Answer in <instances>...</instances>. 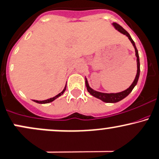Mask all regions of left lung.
<instances>
[{
    "instance_id": "1",
    "label": "left lung",
    "mask_w": 159,
    "mask_h": 159,
    "mask_svg": "<svg viewBox=\"0 0 159 159\" xmlns=\"http://www.w3.org/2000/svg\"><path fill=\"white\" fill-rule=\"evenodd\" d=\"M112 25H114V27L116 28V29L118 31H120V32L122 33V34H125L126 36H128V38L130 41V42H131L132 44H133L134 48V49H135L136 57H137V75H136V78H135V79H134V82L132 83V84L130 85V87H129V88L127 89V90H124V91L120 92V93H100V92L96 91V90H94L92 88H90V86H89V84L88 83V81H87V79H86V81H85V84H86L87 89H88V91L89 92V93L91 94L92 96H93V97H97V98L101 99V100L103 101V102H118V101L123 99L124 98H125V97H126L127 96H128V94L132 91V90H133L134 87H135L136 84H137V81H138L139 76V71H140V69H139V59L138 50H137V48H136L135 43H134V41L132 40L131 37H130V35L129 34V33L128 32V31H127L126 30H125V29H124L121 25H118V24L116 23V22H113Z\"/></svg>"
}]
</instances>
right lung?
<instances>
[{
    "label": "right lung",
    "mask_w": 159,
    "mask_h": 159,
    "mask_svg": "<svg viewBox=\"0 0 159 159\" xmlns=\"http://www.w3.org/2000/svg\"><path fill=\"white\" fill-rule=\"evenodd\" d=\"M66 89V85L65 88L63 89V90H62V91L61 92V93H60L59 94H57V95L56 96V97H52V98H50V99H46V100H42V101H38V100H34V102H38V103H41V104H42V103H48V102H53L54 99H56L57 98H58L59 97H60V96L62 95V94L64 92H65Z\"/></svg>",
    "instance_id": "1"
}]
</instances>
